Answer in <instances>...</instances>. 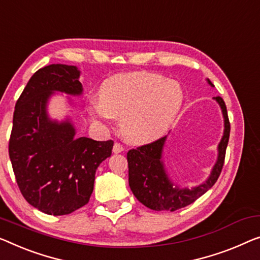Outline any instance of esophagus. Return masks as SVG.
Here are the masks:
<instances>
[{
	"mask_svg": "<svg viewBox=\"0 0 260 260\" xmlns=\"http://www.w3.org/2000/svg\"><path fill=\"white\" fill-rule=\"evenodd\" d=\"M123 150H125V148H123V146L121 145V143H120V142H115V143H114V146H113V153L118 154V153L123 152Z\"/></svg>",
	"mask_w": 260,
	"mask_h": 260,
	"instance_id": "34e87169",
	"label": "esophagus"
}]
</instances>
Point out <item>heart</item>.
<instances>
[{
    "instance_id": "b5f03b06",
    "label": "heart",
    "mask_w": 260,
    "mask_h": 260,
    "mask_svg": "<svg viewBox=\"0 0 260 260\" xmlns=\"http://www.w3.org/2000/svg\"><path fill=\"white\" fill-rule=\"evenodd\" d=\"M99 96L90 104L92 117L103 122L119 118L121 134L133 143H146L164 135L184 98L177 81L150 72L111 77L103 83Z\"/></svg>"
}]
</instances>
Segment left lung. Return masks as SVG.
Wrapping results in <instances>:
<instances>
[{
	"label": "left lung",
	"mask_w": 260,
	"mask_h": 260,
	"mask_svg": "<svg viewBox=\"0 0 260 260\" xmlns=\"http://www.w3.org/2000/svg\"><path fill=\"white\" fill-rule=\"evenodd\" d=\"M209 84L212 85L211 81H209ZM215 99L222 108L225 129L222 141L218 145V160L205 183L191 190L173 188L172 182L166 175L164 164L161 161L166 137L128 150L127 161H128V183L131 190L139 202L146 205L147 208L157 211H176L195 202L218 180L225 160V152L230 137V121L224 100L220 96H215Z\"/></svg>",
	"instance_id": "1"
}]
</instances>
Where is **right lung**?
<instances>
[{
    "instance_id": "1",
    "label": "right lung",
    "mask_w": 260,
    "mask_h": 260,
    "mask_svg": "<svg viewBox=\"0 0 260 260\" xmlns=\"http://www.w3.org/2000/svg\"><path fill=\"white\" fill-rule=\"evenodd\" d=\"M76 67L52 64L34 73L15 105L9 156L26 202L48 215H69L90 201L95 172L111 156L113 140L75 138L70 122L50 121L53 91L80 94Z\"/></svg>"
}]
</instances>
